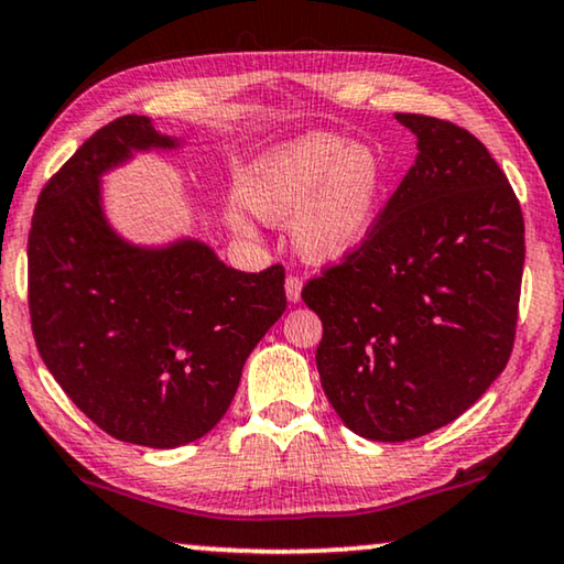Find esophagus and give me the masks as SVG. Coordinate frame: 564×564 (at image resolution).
Listing matches in <instances>:
<instances>
[{
	"label": "esophagus",
	"instance_id": "obj_1",
	"mask_svg": "<svg viewBox=\"0 0 564 564\" xmlns=\"http://www.w3.org/2000/svg\"><path fill=\"white\" fill-rule=\"evenodd\" d=\"M284 292H288L290 302H300L302 300V280H300V276L290 274L288 282H284Z\"/></svg>",
	"mask_w": 564,
	"mask_h": 564
}]
</instances>
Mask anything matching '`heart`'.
Here are the masks:
<instances>
[{
	"label": "heart",
	"instance_id": "1",
	"mask_svg": "<svg viewBox=\"0 0 564 564\" xmlns=\"http://www.w3.org/2000/svg\"><path fill=\"white\" fill-rule=\"evenodd\" d=\"M387 187V170L369 144L330 132H307L274 144L251 165L243 200L269 224H288L302 259L340 262L364 247ZM243 231L247 221L231 216Z\"/></svg>",
	"mask_w": 564,
	"mask_h": 564
}]
</instances>
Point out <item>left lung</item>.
Here are the masks:
<instances>
[{
	"label": "left lung",
	"mask_w": 564,
	"mask_h": 564,
	"mask_svg": "<svg viewBox=\"0 0 564 564\" xmlns=\"http://www.w3.org/2000/svg\"><path fill=\"white\" fill-rule=\"evenodd\" d=\"M417 158L361 249L310 280L315 361L348 430L404 443L445 427L506 369L524 272V216L476 137L394 113Z\"/></svg>",
	"instance_id": "8db88e82"
}]
</instances>
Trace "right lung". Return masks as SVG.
Segmentation results:
<instances>
[{"mask_svg":"<svg viewBox=\"0 0 564 564\" xmlns=\"http://www.w3.org/2000/svg\"><path fill=\"white\" fill-rule=\"evenodd\" d=\"M181 147L150 117L113 119L43 187L28 241L32 333L47 371L111 437L160 451L216 427L249 354L288 307L280 264L239 272L200 239L144 247L111 226L104 175Z\"/></svg>","mask_w":564,"mask_h":564,"instance_id":"right-lung-1","label":"right lung"}]
</instances>
